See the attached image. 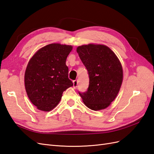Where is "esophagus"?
<instances>
[{"label":"esophagus","mask_w":154,"mask_h":154,"mask_svg":"<svg viewBox=\"0 0 154 154\" xmlns=\"http://www.w3.org/2000/svg\"><path fill=\"white\" fill-rule=\"evenodd\" d=\"M78 80H74L73 81V87L74 88H76L77 87V86H78Z\"/></svg>","instance_id":"34e87169"}]
</instances>
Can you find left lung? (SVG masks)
<instances>
[{
	"label": "left lung",
	"instance_id": "1",
	"mask_svg": "<svg viewBox=\"0 0 154 154\" xmlns=\"http://www.w3.org/2000/svg\"><path fill=\"white\" fill-rule=\"evenodd\" d=\"M76 51L89 77L87 91L78 92L79 94L90 109H105L115 100L122 84V64L113 51L104 45H83Z\"/></svg>",
	"mask_w": 154,
	"mask_h": 154
}]
</instances>
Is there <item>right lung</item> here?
Returning <instances> with one entry per match:
<instances>
[{
  "label": "right lung",
  "mask_w": 154,
  "mask_h": 154,
  "mask_svg": "<svg viewBox=\"0 0 154 154\" xmlns=\"http://www.w3.org/2000/svg\"><path fill=\"white\" fill-rule=\"evenodd\" d=\"M72 49L71 45L49 44L29 60L24 75L25 87L29 99L38 110H53L63 91L73 85L66 63Z\"/></svg>",
  "instance_id": "add662e5"
}]
</instances>
